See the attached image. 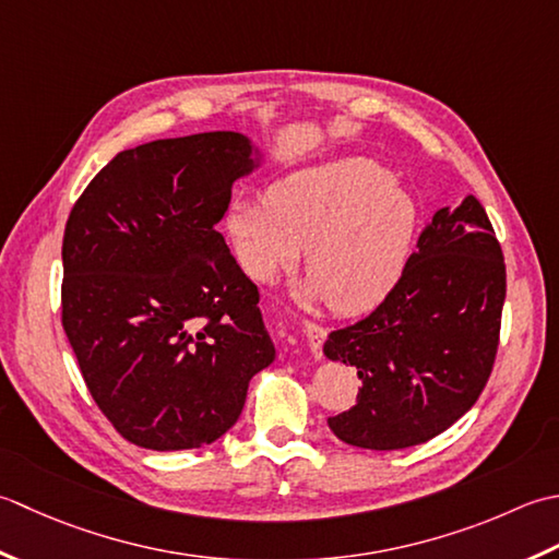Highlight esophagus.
Returning a JSON list of instances; mask_svg holds the SVG:
<instances>
[{"instance_id":"esophagus-1","label":"esophagus","mask_w":559,"mask_h":559,"mask_svg":"<svg viewBox=\"0 0 559 559\" xmlns=\"http://www.w3.org/2000/svg\"><path fill=\"white\" fill-rule=\"evenodd\" d=\"M304 335H306V340H309L311 355H313L316 359H321V357H323V343H325V337H328V330H325L323 325L313 323V321H306Z\"/></svg>"}]
</instances>
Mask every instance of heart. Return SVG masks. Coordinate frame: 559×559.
Segmentation results:
<instances>
[{"label": "heart", "instance_id": "heart-1", "mask_svg": "<svg viewBox=\"0 0 559 559\" xmlns=\"http://www.w3.org/2000/svg\"><path fill=\"white\" fill-rule=\"evenodd\" d=\"M417 231L415 200L389 168L337 158L270 186L265 200H238L226 234L250 277L270 282L306 250V304L340 316L376 309L401 280Z\"/></svg>", "mask_w": 559, "mask_h": 559}]
</instances>
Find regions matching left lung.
I'll return each mask as SVG.
<instances>
[{
    "instance_id": "1",
    "label": "left lung",
    "mask_w": 559,
    "mask_h": 559,
    "mask_svg": "<svg viewBox=\"0 0 559 559\" xmlns=\"http://www.w3.org/2000/svg\"><path fill=\"white\" fill-rule=\"evenodd\" d=\"M507 267L480 200L441 207L376 309L328 335V359L357 369V405L328 425L359 449L417 447L447 431L492 373Z\"/></svg>"
}]
</instances>
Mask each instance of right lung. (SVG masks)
<instances>
[{
    "label": "right lung",
    "instance_id": "add662e5",
    "mask_svg": "<svg viewBox=\"0 0 559 559\" xmlns=\"http://www.w3.org/2000/svg\"><path fill=\"white\" fill-rule=\"evenodd\" d=\"M250 154L238 132L124 150L67 219L64 333L100 413L142 449L219 439L275 359L258 287L214 229Z\"/></svg>",
    "mask_w": 559,
    "mask_h": 559
}]
</instances>
